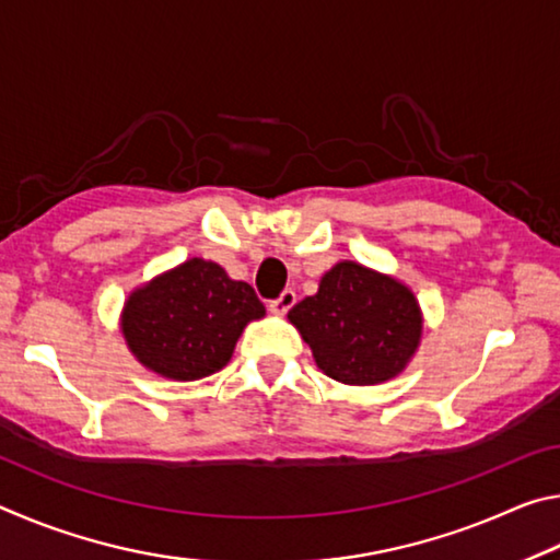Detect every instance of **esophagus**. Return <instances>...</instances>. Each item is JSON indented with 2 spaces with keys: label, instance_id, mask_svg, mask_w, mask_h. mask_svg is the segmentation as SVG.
Segmentation results:
<instances>
[{
  "label": "esophagus",
  "instance_id": "obj_1",
  "mask_svg": "<svg viewBox=\"0 0 560 560\" xmlns=\"http://www.w3.org/2000/svg\"><path fill=\"white\" fill-rule=\"evenodd\" d=\"M293 303H296V291L287 289L279 299H273L269 303V311H271V314H277V316H283V314H289V308L293 306Z\"/></svg>",
  "mask_w": 560,
  "mask_h": 560
}]
</instances>
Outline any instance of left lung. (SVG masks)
Returning a JSON list of instances; mask_svg holds the SVG:
<instances>
[{"instance_id": "obj_1", "label": "left lung", "mask_w": 560, "mask_h": 560, "mask_svg": "<svg viewBox=\"0 0 560 560\" xmlns=\"http://www.w3.org/2000/svg\"><path fill=\"white\" fill-rule=\"evenodd\" d=\"M316 365L346 385H377L400 375L422 338L415 293L387 273L338 261L318 291L289 311Z\"/></svg>"}]
</instances>
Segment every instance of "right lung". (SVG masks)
Masks as SVG:
<instances>
[{"instance_id": "obj_1", "label": "right lung", "mask_w": 560, "mask_h": 560, "mask_svg": "<svg viewBox=\"0 0 560 560\" xmlns=\"http://www.w3.org/2000/svg\"><path fill=\"white\" fill-rule=\"evenodd\" d=\"M264 314L249 283L195 257L132 291L120 330L148 371L170 381H200L230 363L244 326Z\"/></svg>"}]
</instances>
